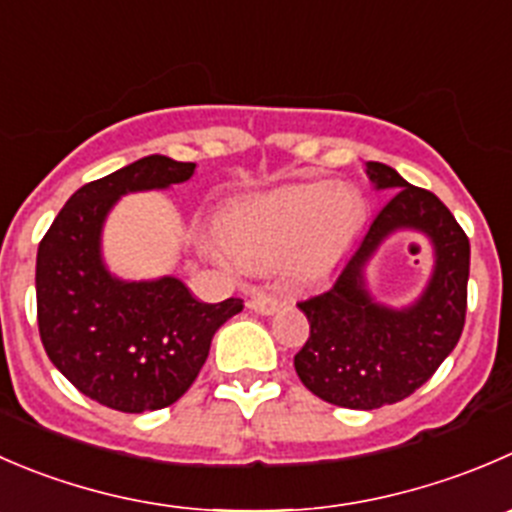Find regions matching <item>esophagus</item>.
I'll return each instance as SVG.
<instances>
[{
  "mask_svg": "<svg viewBox=\"0 0 512 512\" xmlns=\"http://www.w3.org/2000/svg\"><path fill=\"white\" fill-rule=\"evenodd\" d=\"M250 310H255L257 315H272V312L280 310V300L272 295H265V292H257V295L250 297Z\"/></svg>",
  "mask_w": 512,
  "mask_h": 512,
  "instance_id": "1",
  "label": "esophagus"
}]
</instances>
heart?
Masks as SVG:
<instances>
[{
  "mask_svg": "<svg viewBox=\"0 0 512 512\" xmlns=\"http://www.w3.org/2000/svg\"><path fill=\"white\" fill-rule=\"evenodd\" d=\"M362 222V200L342 182L290 185L245 202L222 217V242L232 260L270 270L287 260L302 280L340 260Z\"/></svg>",
  "mask_w": 512,
  "mask_h": 512,
  "instance_id": "obj_1",
  "label": "heart"
}]
</instances>
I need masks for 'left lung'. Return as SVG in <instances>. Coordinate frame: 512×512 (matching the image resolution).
I'll return each instance as SVG.
<instances>
[{"instance_id": "left-lung-1", "label": "left lung", "mask_w": 512, "mask_h": 512, "mask_svg": "<svg viewBox=\"0 0 512 512\" xmlns=\"http://www.w3.org/2000/svg\"><path fill=\"white\" fill-rule=\"evenodd\" d=\"M365 172L375 190L390 192L388 205L357 240L335 282L297 305L310 322V337L295 355L302 385L350 410L393 405L425 385L458 345L468 307L470 242L453 212L393 167L367 162ZM400 229L428 236L436 265L418 301L390 308L369 295L364 267Z\"/></svg>"}]
</instances>
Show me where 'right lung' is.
<instances>
[{"instance_id":"right-lung-1","label":"right lung","mask_w":512,"mask_h":512,"mask_svg":"<svg viewBox=\"0 0 512 512\" xmlns=\"http://www.w3.org/2000/svg\"><path fill=\"white\" fill-rule=\"evenodd\" d=\"M195 162L150 155L79 187L37 252V322L52 365L74 388L119 413L177 403L200 375L215 332L240 297L200 302L177 277L122 280L102 257L104 220L119 197L167 190Z\"/></svg>"}]
</instances>
